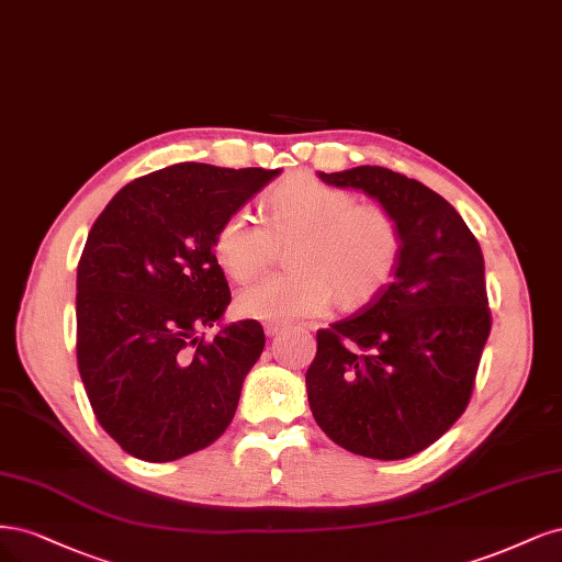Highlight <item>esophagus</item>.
<instances>
[{
  "instance_id": "34e87169",
  "label": "esophagus",
  "mask_w": 562,
  "mask_h": 562,
  "mask_svg": "<svg viewBox=\"0 0 562 562\" xmlns=\"http://www.w3.org/2000/svg\"><path fill=\"white\" fill-rule=\"evenodd\" d=\"M282 329H284V324H280V322H268L266 324V334L268 336H278Z\"/></svg>"
}]
</instances>
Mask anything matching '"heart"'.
<instances>
[{
    "label": "heart",
    "mask_w": 562,
    "mask_h": 562,
    "mask_svg": "<svg viewBox=\"0 0 562 562\" xmlns=\"http://www.w3.org/2000/svg\"><path fill=\"white\" fill-rule=\"evenodd\" d=\"M266 226L235 212L214 233L212 251L224 273L238 282L261 276L276 243H292L294 273L266 278L238 296L249 319L294 322L322 315L334 301L342 307L369 303L392 278L402 257V228L380 205H357L355 195L294 175L263 198Z\"/></svg>",
    "instance_id": "obj_1"
}]
</instances>
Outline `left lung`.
<instances>
[{"label":"left lung","mask_w":562,"mask_h":562,"mask_svg":"<svg viewBox=\"0 0 562 562\" xmlns=\"http://www.w3.org/2000/svg\"><path fill=\"white\" fill-rule=\"evenodd\" d=\"M394 214L402 257L359 311L317 331L307 402L327 437L355 456L404 460L452 427L472 400L491 307L479 240L439 193L400 172H319Z\"/></svg>","instance_id":"8db88e82"}]
</instances>
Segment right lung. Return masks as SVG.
<instances>
[{
    "label": "right lung",
    "instance_id": "right-lung-1",
    "mask_svg": "<svg viewBox=\"0 0 562 562\" xmlns=\"http://www.w3.org/2000/svg\"><path fill=\"white\" fill-rule=\"evenodd\" d=\"M280 170L179 162L125 184L77 268V361L102 429L144 462L222 437L263 352L257 319L205 329L231 303L214 233Z\"/></svg>",
    "mask_w": 562,
    "mask_h": 562
}]
</instances>
